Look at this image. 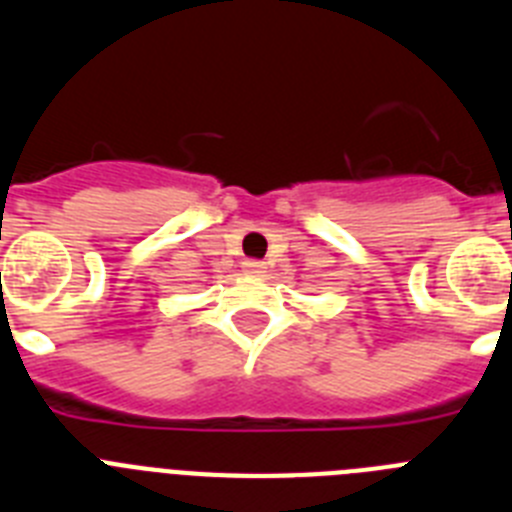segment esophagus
<instances>
[{
  "label": "esophagus",
  "instance_id": "34e87169",
  "mask_svg": "<svg viewBox=\"0 0 512 512\" xmlns=\"http://www.w3.org/2000/svg\"><path fill=\"white\" fill-rule=\"evenodd\" d=\"M243 269H246V271H253V274H256V271H261V269H264V264H261V261H253V259H248V261H243Z\"/></svg>",
  "mask_w": 512,
  "mask_h": 512
}]
</instances>
